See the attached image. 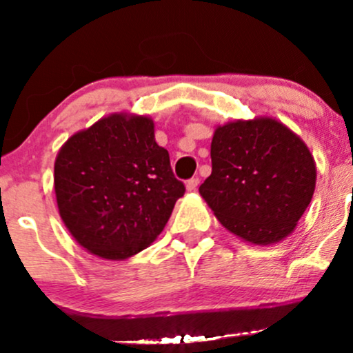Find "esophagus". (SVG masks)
<instances>
[{"label": "esophagus", "instance_id": "obj_1", "mask_svg": "<svg viewBox=\"0 0 353 353\" xmlns=\"http://www.w3.org/2000/svg\"><path fill=\"white\" fill-rule=\"evenodd\" d=\"M197 185H199V177H192V179L185 182V189L188 190H196Z\"/></svg>", "mask_w": 353, "mask_h": 353}]
</instances>
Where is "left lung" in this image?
I'll use <instances>...</instances> for the list:
<instances>
[{
	"mask_svg": "<svg viewBox=\"0 0 353 353\" xmlns=\"http://www.w3.org/2000/svg\"><path fill=\"white\" fill-rule=\"evenodd\" d=\"M210 159L199 192L225 229L257 245L292 232L315 189L314 157L301 137L270 117L234 121L216 129Z\"/></svg>",
	"mask_w": 353,
	"mask_h": 353,
	"instance_id": "obj_1",
	"label": "left lung"
}]
</instances>
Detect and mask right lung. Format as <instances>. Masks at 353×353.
<instances>
[{
    "instance_id": "add662e5",
    "label": "right lung",
    "mask_w": 353,
    "mask_h": 353,
    "mask_svg": "<svg viewBox=\"0 0 353 353\" xmlns=\"http://www.w3.org/2000/svg\"><path fill=\"white\" fill-rule=\"evenodd\" d=\"M59 216L89 252L121 261L163 232L184 196L149 117L112 114L76 132L54 163Z\"/></svg>"
}]
</instances>
